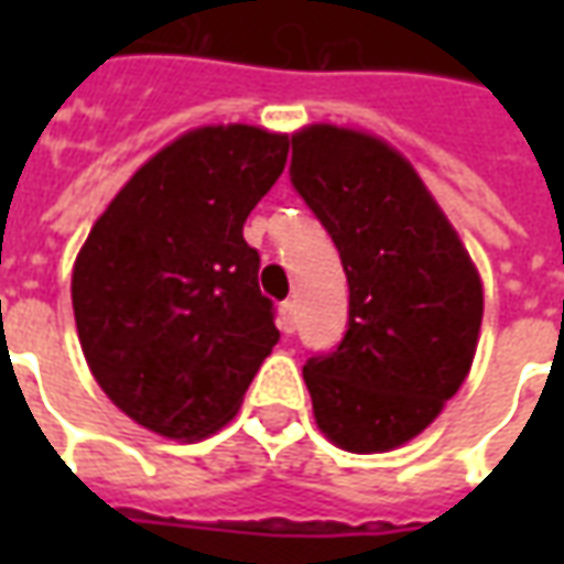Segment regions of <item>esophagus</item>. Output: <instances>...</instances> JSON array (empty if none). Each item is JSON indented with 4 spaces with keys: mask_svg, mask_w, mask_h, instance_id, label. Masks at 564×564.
<instances>
[{
    "mask_svg": "<svg viewBox=\"0 0 564 564\" xmlns=\"http://www.w3.org/2000/svg\"><path fill=\"white\" fill-rule=\"evenodd\" d=\"M278 326H281V332H286V335H293L295 332V302H283L281 311H278Z\"/></svg>",
    "mask_w": 564,
    "mask_h": 564,
    "instance_id": "1",
    "label": "esophagus"
}]
</instances>
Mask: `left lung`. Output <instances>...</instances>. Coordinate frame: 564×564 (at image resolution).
Here are the masks:
<instances>
[{"instance_id": "obj_1", "label": "left lung", "mask_w": 564, "mask_h": 564, "mask_svg": "<svg viewBox=\"0 0 564 564\" xmlns=\"http://www.w3.org/2000/svg\"><path fill=\"white\" fill-rule=\"evenodd\" d=\"M290 181L338 247L350 317L305 383L332 444L402 447L471 371L484 286L414 165L387 141L329 123L293 135Z\"/></svg>"}]
</instances>
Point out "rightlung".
Wrapping results in <instances>:
<instances>
[{"instance_id":"1","label":"right lung","mask_w":564,"mask_h":564,"mask_svg":"<svg viewBox=\"0 0 564 564\" xmlns=\"http://www.w3.org/2000/svg\"><path fill=\"white\" fill-rule=\"evenodd\" d=\"M259 127L186 132L129 177L80 247L72 305L93 378L135 423L198 441L229 423L281 332L245 220L286 165Z\"/></svg>"}]
</instances>
